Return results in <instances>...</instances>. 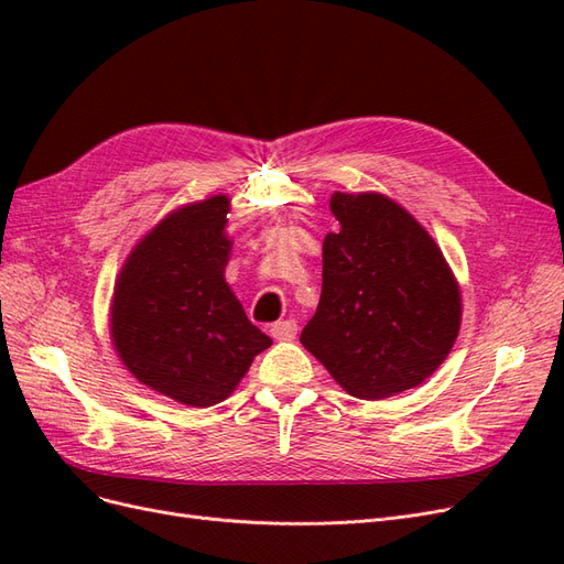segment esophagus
<instances>
[{
  "instance_id": "34e87169",
  "label": "esophagus",
  "mask_w": 564,
  "mask_h": 564,
  "mask_svg": "<svg viewBox=\"0 0 564 564\" xmlns=\"http://www.w3.org/2000/svg\"><path fill=\"white\" fill-rule=\"evenodd\" d=\"M299 332V324L294 319H282L270 327V336L275 340H294Z\"/></svg>"
}]
</instances>
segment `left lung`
<instances>
[{"instance_id":"8db88e82","label":"left lung","mask_w":564,"mask_h":564,"mask_svg":"<svg viewBox=\"0 0 564 564\" xmlns=\"http://www.w3.org/2000/svg\"><path fill=\"white\" fill-rule=\"evenodd\" d=\"M340 230L322 245V294L301 344L348 395L383 400L447 360L460 286L419 220L381 193H334Z\"/></svg>"}]
</instances>
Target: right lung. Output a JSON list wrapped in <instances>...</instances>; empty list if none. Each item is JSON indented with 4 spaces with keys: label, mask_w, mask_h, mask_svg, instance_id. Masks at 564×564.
I'll use <instances>...</instances> for the list:
<instances>
[{
    "label": "right lung",
    "mask_w": 564,
    "mask_h": 564,
    "mask_svg": "<svg viewBox=\"0 0 564 564\" xmlns=\"http://www.w3.org/2000/svg\"><path fill=\"white\" fill-rule=\"evenodd\" d=\"M228 195L166 214L131 249L115 280L110 338L150 390L185 406L230 398L253 357L272 346L226 282Z\"/></svg>",
    "instance_id": "right-lung-1"
}]
</instances>
